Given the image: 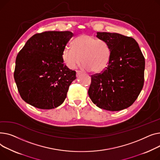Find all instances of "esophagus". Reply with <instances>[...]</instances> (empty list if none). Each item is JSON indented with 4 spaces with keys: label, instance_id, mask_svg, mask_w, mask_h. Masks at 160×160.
Listing matches in <instances>:
<instances>
[{
    "label": "esophagus",
    "instance_id": "esophagus-1",
    "mask_svg": "<svg viewBox=\"0 0 160 160\" xmlns=\"http://www.w3.org/2000/svg\"><path fill=\"white\" fill-rule=\"evenodd\" d=\"M76 73H77V74H76V76H77V77H78L79 76V75L82 73L81 71H79V70H77L76 71Z\"/></svg>",
    "mask_w": 160,
    "mask_h": 160
}]
</instances>
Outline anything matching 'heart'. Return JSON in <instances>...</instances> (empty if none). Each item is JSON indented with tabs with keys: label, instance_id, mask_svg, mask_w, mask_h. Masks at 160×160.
<instances>
[{
	"label": "heart",
	"instance_id": "obj_1",
	"mask_svg": "<svg viewBox=\"0 0 160 160\" xmlns=\"http://www.w3.org/2000/svg\"><path fill=\"white\" fill-rule=\"evenodd\" d=\"M108 44L90 35L82 34L73 42V47H67L62 53V59L70 69L76 68L81 61L82 68L94 73L106 70L111 58Z\"/></svg>",
	"mask_w": 160,
	"mask_h": 160
}]
</instances>
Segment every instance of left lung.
Masks as SVG:
<instances>
[{
	"instance_id": "obj_1",
	"label": "left lung",
	"mask_w": 160,
	"mask_h": 160,
	"mask_svg": "<svg viewBox=\"0 0 160 160\" xmlns=\"http://www.w3.org/2000/svg\"><path fill=\"white\" fill-rule=\"evenodd\" d=\"M96 37L111 49L105 70L92 75L88 93L100 108L119 111L132 105L144 84L145 58L132 37L117 33L98 32Z\"/></svg>"
}]
</instances>
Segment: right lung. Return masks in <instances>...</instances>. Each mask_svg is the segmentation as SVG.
<instances>
[{
    "label": "right lung",
    "instance_id": "obj_1",
    "mask_svg": "<svg viewBox=\"0 0 160 160\" xmlns=\"http://www.w3.org/2000/svg\"><path fill=\"white\" fill-rule=\"evenodd\" d=\"M73 33L45 32L28 40L18 52L14 79L22 99L40 109L60 106L76 72L63 63L62 53Z\"/></svg>",
    "mask_w": 160,
    "mask_h": 160
}]
</instances>
